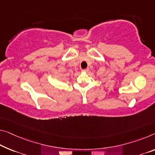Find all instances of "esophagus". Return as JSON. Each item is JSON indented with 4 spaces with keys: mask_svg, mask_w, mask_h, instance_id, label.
I'll use <instances>...</instances> for the list:
<instances>
[{
    "mask_svg": "<svg viewBox=\"0 0 155 155\" xmlns=\"http://www.w3.org/2000/svg\"><path fill=\"white\" fill-rule=\"evenodd\" d=\"M89 71V68H86V69H83L82 71H84V72H87V71Z\"/></svg>",
    "mask_w": 155,
    "mask_h": 155,
    "instance_id": "esophagus-1",
    "label": "esophagus"
}]
</instances>
